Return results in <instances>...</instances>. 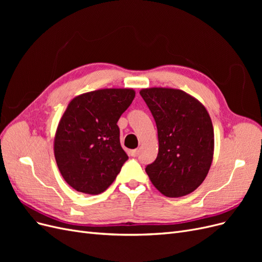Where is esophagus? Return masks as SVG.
<instances>
[{"instance_id": "34e87169", "label": "esophagus", "mask_w": 262, "mask_h": 262, "mask_svg": "<svg viewBox=\"0 0 262 262\" xmlns=\"http://www.w3.org/2000/svg\"><path fill=\"white\" fill-rule=\"evenodd\" d=\"M138 154H139V149H132V150H130V155L133 156V157L138 156Z\"/></svg>"}]
</instances>
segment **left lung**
<instances>
[{"label": "left lung", "instance_id": "obj_1", "mask_svg": "<svg viewBox=\"0 0 262 262\" xmlns=\"http://www.w3.org/2000/svg\"><path fill=\"white\" fill-rule=\"evenodd\" d=\"M156 122L158 154L146 166L150 182L168 198L199 187L213 161L214 131L207 108L186 92L170 87L140 91Z\"/></svg>", "mask_w": 262, "mask_h": 262}]
</instances>
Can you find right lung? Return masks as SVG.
<instances>
[{"mask_svg":"<svg viewBox=\"0 0 262 262\" xmlns=\"http://www.w3.org/2000/svg\"><path fill=\"white\" fill-rule=\"evenodd\" d=\"M136 96L133 89H102L69 102L54 134L61 175L78 192L99 194L113 184L128 160L117 122Z\"/></svg>","mask_w":262,"mask_h":262,"instance_id":"obj_1","label":"right lung"}]
</instances>
